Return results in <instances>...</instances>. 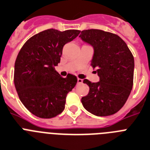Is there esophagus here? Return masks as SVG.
Wrapping results in <instances>:
<instances>
[{
	"label": "esophagus",
	"instance_id": "1",
	"mask_svg": "<svg viewBox=\"0 0 150 150\" xmlns=\"http://www.w3.org/2000/svg\"><path fill=\"white\" fill-rule=\"evenodd\" d=\"M83 83V80L81 79H78V84H82Z\"/></svg>",
	"mask_w": 150,
	"mask_h": 150
}]
</instances>
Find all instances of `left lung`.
<instances>
[{"mask_svg": "<svg viewBox=\"0 0 150 150\" xmlns=\"http://www.w3.org/2000/svg\"><path fill=\"white\" fill-rule=\"evenodd\" d=\"M79 37L93 48L91 66L100 81L84 79L89 93L81 98L84 109L97 116H108L122 108L133 88L134 59L119 36L99 29L84 30Z\"/></svg>", "mask_w": 150, "mask_h": 150, "instance_id": "obj_1", "label": "left lung"}]
</instances>
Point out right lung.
Instances as JSON below:
<instances>
[{
	"label": "right lung",
	"instance_id": "obj_1",
	"mask_svg": "<svg viewBox=\"0 0 150 150\" xmlns=\"http://www.w3.org/2000/svg\"><path fill=\"white\" fill-rule=\"evenodd\" d=\"M79 30H44L30 38L15 62L14 84L21 102L30 112L51 118L65 109L66 95L75 88L76 76L62 78L55 70L65 44L75 39Z\"/></svg>",
	"mask_w": 150,
	"mask_h": 150
}]
</instances>
